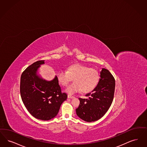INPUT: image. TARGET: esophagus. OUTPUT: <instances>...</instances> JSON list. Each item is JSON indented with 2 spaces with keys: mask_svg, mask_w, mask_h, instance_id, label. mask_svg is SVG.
<instances>
[{
  "mask_svg": "<svg viewBox=\"0 0 147 147\" xmlns=\"http://www.w3.org/2000/svg\"><path fill=\"white\" fill-rule=\"evenodd\" d=\"M67 97H68V98H74V96H71V95L69 94V95L67 96Z\"/></svg>",
  "mask_w": 147,
  "mask_h": 147,
  "instance_id": "34e87169",
  "label": "esophagus"
}]
</instances>
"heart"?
<instances>
[{
  "label": "heart",
  "mask_w": 147,
  "mask_h": 147,
  "mask_svg": "<svg viewBox=\"0 0 147 147\" xmlns=\"http://www.w3.org/2000/svg\"><path fill=\"white\" fill-rule=\"evenodd\" d=\"M57 78L59 83L63 86H66L74 78L75 82L66 89V92L69 94H73L80 90L82 93H88L97 85L99 74L95 69L81 64H75L69 66L67 71H59Z\"/></svg>",
  "instance_id": "heart-1"
}]
</instances>
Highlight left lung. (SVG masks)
Returning <instances> with one entry per match:
<instances>
[{
	"label": "left lung",
	"mask_w": 147,
	"mask_h": 147,
	"mask_svg": "<svg viewBox=\"0 0 147 147\" xmlns=\"http://www.w3.org/2000/svg\"><path fill=\"white\" fill-rule=\"evenodd\" d=\"M115 81L110 71L102 69L97 86L87 94L86 99L79 98L80 103L76 109L77 116L87 122L95 121L108 111L113 101Z\"/></svg>",
	"instance_id": "left-lung-1"
}]
</instances>
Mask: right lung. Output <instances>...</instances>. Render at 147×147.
Masks as SVG:
<instances>
[{
	"mask_svg": "<svg viewBox=\"0 0 147 147\" xmlns=\"http://www.w3.org/2000/svg\"><path fill=\"white\" fill-rule=\"evenodd\" d=\"M44 63L45 60H39L23 71L20 88L22 100L28 112L35 118L45 121L56 116L67 96L61 92L57 76L51 81L37 76V69Z\"/></svg>",
	"mask_w": 147,
	"mask_h": 147,
	"instance_id": "add662e5",
	"label": "right lung"
}]
</instances>
